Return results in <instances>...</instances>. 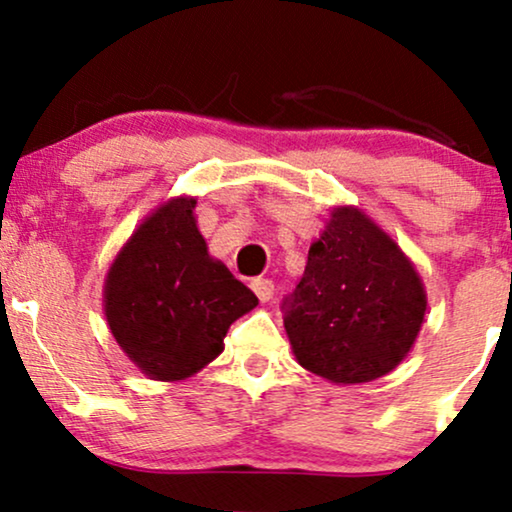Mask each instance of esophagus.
Segmentation results:
<instances>
[{
    "mask_svg": "<svg viewBox=\"0 0 512 512\" xmlns=\"http://www.w3.org/2000/svg\"><path fill=\"white\" fill-rule=\"evenodd\" d=\"M250 286L262 303H269L274 298V281L272 279H252Z\"/></svg>",
    "mask_w": 512,
    "mask_h": 512,
    "instance_id": "34e87169",
    "label": "esophagus"
}]
</instances>
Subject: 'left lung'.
Masks as SVG:
<instances>
[{
    "label": "left lung",
    "mask_w": 512,
    "mask_h": 512,
    "mask_svg": "<svg viewBox=\"0 0 512 512\" xmlns=\"http://www.w3.org/2000/svg\"><path fill=\"white\" fill-rule=\"evenodd\" d=\"M296 361L337 385L370 383L397 368L426 315L421 276L380 226L356 207L332 211L284 301Z\"/></svg>",
    "instance_id": "8db88e82"
}]
</instances>
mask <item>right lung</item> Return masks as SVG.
<instances>
[{
    "mask_svg": "<svg viewBox=\"0 0 512 512\" xmlns=\"http://www.w3.org/2000/svg\"><path fill=\"white\" fill-rule=\"evenodd\" d=\"M195 197H175L139 223L105 276V320L151 380H185L223 351L228 327L257 296L209 257Z\"/></svg>",
    "mask_w": 512,
    "mask_h": 512,
    "instance_id": "1",
    "label": "right lung"
}]
</instances>
